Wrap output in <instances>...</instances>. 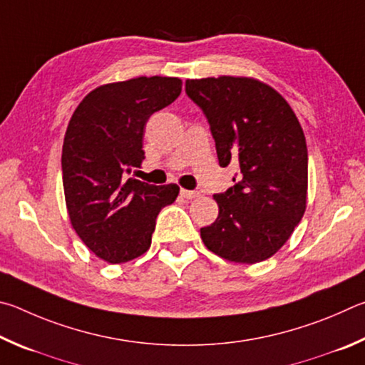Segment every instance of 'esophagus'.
Listing matches in <instances>:
<instances>
[{
  "label": "esophagus",
  "mask_w": 365,
  "mask_h": 365,
  "mask_svg": "<svg viewBox=\"0 0 365 365\" xmlns=\"http://www.w3.org/2000/svg\"><path fill=\"white\" fill-rule=\"evenodd\" d=\"M181 197L186 200H192L195 197H199V194L195 190H187V189H181Z\"/></svg>",
  "instance_id": "1"
}]
</instances>
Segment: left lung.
I'll return each mask as SVG.
<instances>
[{
  "label": "left lung",
  "instance_id": "1",
  "mask_svg": "<svg viewBox=\"0 0 365 365\" xmlns=\"http://www.w3.org/2000/svg\"><path fill=\"white\" fill-rule=\"evenodd\" d=\"M202 108L220 166H237L234 186L215 194L218 218L200 229L210 252L253 264L282 247L306 210L308 149L302 125L282 96L245 76L187 80Z\"/></svg>",
  "mask_w": 365,
  "mask_h": 365
}]
</instances>
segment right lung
I'll use <instances>...</instances> for the list:
<instances>
[{"mask_svg":"<svg viewBox=\"0 0 365 365\" xmlns=\"http://www.w3.org/2000/svg\"><path fill=\"white\" fill-rule=\"evenodd\" d=\"M171 76H139L96 88L76 107L62 147V182L70 222L96 257L118 264L149 250L160 210L176 184L128 178L143 163L147 120L181 94Z\"/></svg>","mask_w":365,"mask_h":365,"instance_id":"obj_1","label":"right lung"}]
</instances>
